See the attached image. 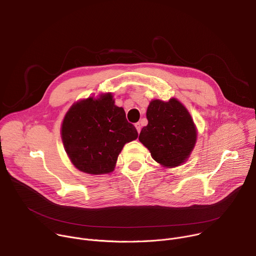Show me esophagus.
I'll return each instance as SVG.
<instances>
[{"label":"esophagus","mask_w":256,"mask_h":256,"mask_svg":"<svg viewBox=\"0 0 256 256\" xmlns=\"http://www.w3.org/2000/svg\"><path fill=\"white\" fill-rule=\"evenodd\" d=\"M134 126H136V128L138 132L140 134V128H142V126H140V122H136V124H134Z\"/></svg>","instance_id":"obj_1"}]
</instances>
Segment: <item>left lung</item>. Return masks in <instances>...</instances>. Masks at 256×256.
Segmentation results:
<instances>
[{"label":"left lung","instance_id":"obj_1","mask_svg":"<svg viewBox=\"0 0 256 256\" xmlns=\"http://www.w3.org/2000/svg\"><path fill=\"white\" fill-rule=\"evenodd\" d=\"M147 120L138 140L152 158L168 168L184 163L196 142V128L188 109L175 98L168 102L152 100Z\"/></svg>","mask_w":256,"mask_h":256}]
</instances>
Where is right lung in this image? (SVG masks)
<instances>
[{
	"mask_svg": "<svg viewBox=\"0 0 256 256\" xmlns=\"http://www.w3.org/2000/svg\"><path fill=\"white\" fill-rule=\"evenodd\" d=\"M112 93L89 97L72 105L62 124V140L74 166L88 174L114 171L124 146L138 138L122 107Z\"/></svg>",
	"mask_w": 256,
	"mask_h": 256,
	"instance_id": "right-lung-1",
	"label": "right lung"
}]
</instances>
